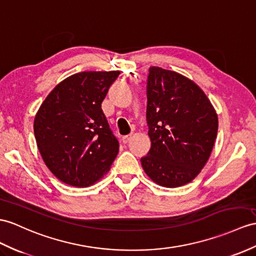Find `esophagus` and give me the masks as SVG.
<instances>
[{"label": "esophagus", "mask_w": 256, "mask_h": 256, "mask_svg": "<svg viewBox=\"0 0 256 256\" xmlns=\"http://www.w3.org/2000/svg\"><path fill=\"white\" fill-rule=\"evenodd\" d=\"M132 134H128V136H124L122 138V142L124 143V144H127V143H129L130 141H132Z\"/></svg>", "instance_id": "esophagus-1"}]
</instances>
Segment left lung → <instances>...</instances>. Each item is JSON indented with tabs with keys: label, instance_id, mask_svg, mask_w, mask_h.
Returning <instances> with one entry per match:
<instances>
[{
	"label": "left lung",
	"instance_id": "1",
	"mask_svg": "<svg viewBox=\"0 0 256 256\" xmlns=\"http://www.w3.org/2000/svg\"><path fill=\"white\" fill-rule=\"evenodd\" d=\"M151 148L141 164L154 182L177 188L192 182L210 158L218 118L196 84L176 72L152 66L146 84Z\"/></svg>",
	"mask_w": 256,
	"mask_h": 256
}]
</instances>
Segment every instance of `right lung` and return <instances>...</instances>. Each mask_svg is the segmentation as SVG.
<instances>
[{
	"label": "right lung",
	"instance_id": "obj_1",
	"mask_svg": "<svg viewBox=\"0 0 256 256\" xmlns=\"http://www.w3.org/2000/svg\"><path fill=\"white\" fill-rule=\"evenodd\" d=\"M120 72H82L62 81L36 114L34 129L41 156L66 184L84 188L113 164L120 143L101 105Z\"/></svg>",
	"mask_w": 256,
	"mask_h": 256
}]
</instances>
